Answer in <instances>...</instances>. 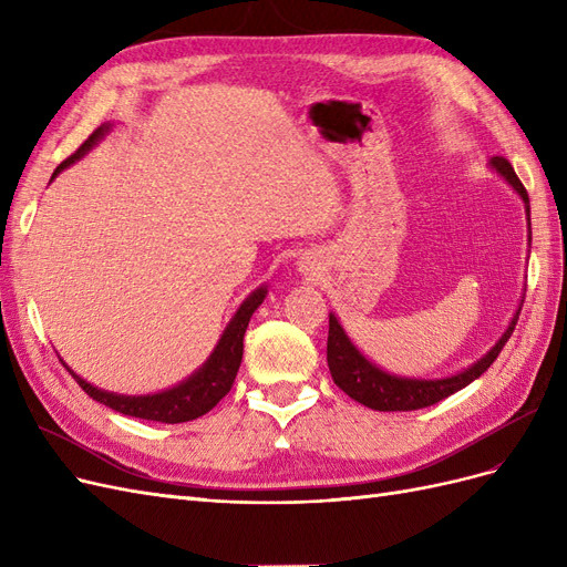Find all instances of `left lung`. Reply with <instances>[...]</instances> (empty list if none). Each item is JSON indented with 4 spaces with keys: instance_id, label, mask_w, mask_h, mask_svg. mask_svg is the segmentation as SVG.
Listing matches in <instances>:
<instances>
[{
    "instance_id": "8db88e82",
    "label": "left lung",
    "mask_w": 567,
    "mask_h": 567,
    "mask_svg": "<svg viewBox=\"0 0 567 567\" xmlns=\"http://www.w3.org/2000/svg\"><path fill=\"white\" fill-rule=\"evenodd\" d=\"M489 167L496 175L504 177L513 192H516L523 203H525V215H527V227H529V196L525 192V186L520 184L516 169L511 167V163L502 156H496L489 161ZM527 241L532 244V229L527 234ZM523 310V300L518 305L516 315H513L508 329L502 333V338L494 342V348L477 359L475 364L468 369H463L454 375H444V379H406V375H394L383 371L381 367H375L373 362L357 350L350 336L342 329L336 315H329V342H326V362H329L333 383L350 394V398L359 404H364L375 411H414L437 404L440 400L450 398V394L458 392L461 388L471 385L475 379H480L492 364L494 359L499 357L504 350L506 340L511 338L513 329L518 323V315Z\"/></svg>"
}]
</instances>
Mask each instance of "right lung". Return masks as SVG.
Segmentation results:
<instances>
[{"mask_svg":"<svg viewBox=\"0 0 567 567\" xmlns=\"http://www.w3.org/2000/svg\"><path fill=\"white\" fill-rule=\"evenodd\" d=\"M111 132V123L101 125L87 142H84L71 158H65L56 169L51 179H54L61 169L71 167L75 161H80L84 153H87L94 144H99L104 136ZM267 298V286L255 288L252 293L241 302L236 315L231 317V321L227 323L225 333L219 336L215 350L210 352V357L205 359L203 367L196 369L188 379H184L182 383L167 388L163 392H153V394H117V392H109L101 390L92 383H87L78 375L71 367H68L63 359V367L68 369V373L73 375L78 381V385L90 394L92 400L106 404L120 414L132 416V419H144V421H161V423H184V421H194L208 411L225 398V394L231 390L234 379L238 373V367H241V357H244V336L248 329V321L252 317V312L257 307L262 305V300Z\"/></svg>","mask_w":567,"mask_h":567,"instance_id":"obj_1","label":"right lung"}]
</instances>
